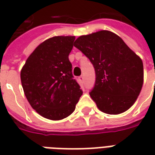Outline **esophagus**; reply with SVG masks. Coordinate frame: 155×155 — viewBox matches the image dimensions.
Instances as JSON below:
<instances>
[{
	"mask_svg": "<svg viewBox=\"0 0 155 155\" xmlns=\"http://www.w3.org/2000/svg\"><path fill=\"white\" fill-rule=\"evenodd\" d=\"M79 80H80V82L81 83V84H84V77L83 75H81V76H80V77H79Z\"/></svg>",
	"mask_w": 155,
	"mask_h": 155,
	"instance_id": "esophagus-1",
	"label": "esophagus"
}]
</instances>
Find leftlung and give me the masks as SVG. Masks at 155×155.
Returning a JSON list of instances; mask_svg holds the SVG:
<instances>
[{
    "label": "left lung",
    "mask_w": 155,
    "mask_h": 155,
    "mask_svg": "<svg viewBox=\"0 0 155 155\" xmlns=\"http://www.w3.org/2000/svg\"><path fill=\"white\" fill-rule=\"evenodd\" d=\"M95 68L90 97L100 110L120 114L136 101L143 84V63L118 35L101 30L82 35L74 43Z\"/></svg>",
    "instance_id": "8db88e82"
}]
</instances>
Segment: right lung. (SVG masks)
I'll return each instance as SVG.
<instances>
[{
  "mask_svg": "<svg viewBox=\"0 0 155 155\" xmlns=\"http://www.w3.org/2000/svg\"><path fill=\"white\" fill-rule=\"evenodd\" d=\"M75 36L46 40L29 56L21 71L25 95L43 117L62 120L74 112L83 91L72 75L68 56Z\"/></svg>",
  "mask_w": 155,
  "mask_h": 155,
  "instance_id": "obj_1",
  "label": "right lung"
}]
</instances>
